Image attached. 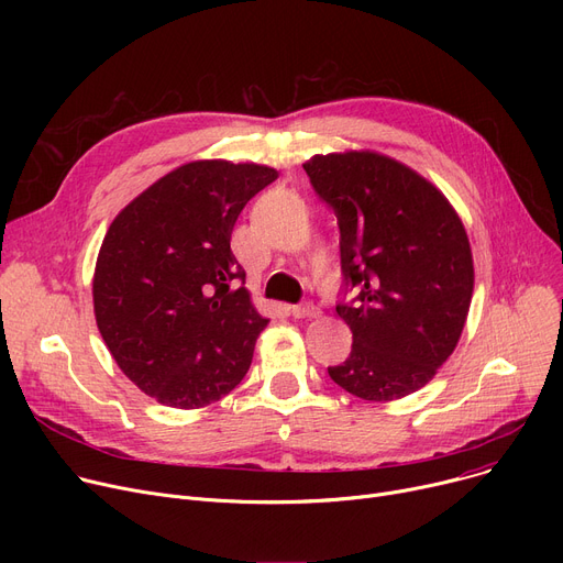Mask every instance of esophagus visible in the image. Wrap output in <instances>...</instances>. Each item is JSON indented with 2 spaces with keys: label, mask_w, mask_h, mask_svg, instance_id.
Returning <instances> with one entry per match:
<instances>
[{
  "label": "esophagus",
  "mask_w": 563,
  "mask_h": 563,
  "mask_svg": "<svg viewBox=\"0 0 563 563\" xmlns=\"http://www.w3.org/2000/svg\"><path fill=\"white\" fill-rule=\"evenodd\" d=\"M289 310H291V314L297 317V319H306V317H319V308H317L314 303H310V301H306V303H299V306H291Z\"/></svg>",
  "instance_id": "1"
}]
</instances>
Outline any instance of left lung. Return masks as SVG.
<instances>
[{
	"mask_svg": "<svg viewBox=\"0 0 563 563\" xmlns=\"http://www.w3.org/2000/svg\"><path fill=\"white\" fill-rule=\"evenodd\" d=\"M310 185L340 225L353 333L349 358L329 367L365 401H395L424 388L463 333L475 266L452 202L427 177L372 151L314 155Z\"/></svg>",
	"mask_w": 563,
	"mask_h": 563,
	"instance_id": "obj_1",
	"label": "left lung"
}]
</instances>
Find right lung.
I'll return each instance as SVG.
<instances>
[{
	"label": "right lung",
	"instance_id": "right-lung-1",
	"mask_svg": "<svg viewBox=\"0 0 563 563\" xmlns=\"http://www.w3.org/2000/svg\"><path fill=\"white\" fill-rule=\"evenodd\" d=\"M276 168L198 159L177 166L111 221L93 274V310L115 365L173 408H202L246 376L269 319L251 303L230 251L244 205Z\"/></svg>",
	"mask_w": 563,
	"mask_h": 563
}]
</instances>
